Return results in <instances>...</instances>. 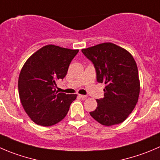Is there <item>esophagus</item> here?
I'll list each match as a JSON object with an SVG mask.
<instances>
[{"label":"esophagus","mask_w":160,"mask_h":160,"mask_svg":"<svg viewBox=\"0 0 160 160\" xmlns=\"http://www.w3.org/2000/svg\"><path fill=\"white\" fill-rule=\"evenodd\" d=\"M78 96L80 98H83V99L86 98H87V95H83V94H79Z\"/></svg>","instance_id":"obj_1"}]
</instances>
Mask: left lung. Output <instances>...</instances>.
<instances>
[{
  "label": "left lung",
  "instance_id": "1",
  "mask_svg": "<svg viewBox=\"0 0 160 160\" xmlns=\"http://www.w3.org/2000/svg\"><path fill=\"white\" fill-rule=\"evenodd\" d=\"M92 62L98 83H105L104 98L90 115L99 123L112 126L122 123L132 112L140 93L138 66L131 53L112 43L82 49Z\"/></svg>",
  "mask_w": 160,
  "mask_h": 160
}]
</instances>
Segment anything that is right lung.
Listing matches in <instances>:
<instances>
[{
	"label": "right lung",
	"mask_w": 160,
	"mask_h": 160,
	"mask_svg": "<svg viewBox=\"0 0 160 160\" xmlns=\"http://www.w3.org/2000/svg\"><path fill=\"white\" fill-rule=\"evenodd\" d=\"M78 52L48 44L32 54L22 68L18 82L20 101L37 124H56L64 119L77 98V94L58 93L55 88Z\"/></svg>",
	"instance_id": "right-lung-1"
}]
</instances>
